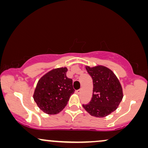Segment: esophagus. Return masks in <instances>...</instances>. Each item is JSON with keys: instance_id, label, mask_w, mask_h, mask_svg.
<instances>
[{"instance_id": "esophagus-1", "label": "esophagus", "mask_w": 148, "mask_h": 148, "mask_svg": "<svg viewBox=\"0 0 148 148\" xmlns=\"http://www.w3.org/2000/svg\"><path fill=\"white\" fill-rule=\"evenodd\" d=\"M80 92H81V90H77L76 91V93H77V94H80Z\"/></svg>"}]
</instances>
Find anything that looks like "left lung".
<instances>
[{"mask_svg":"<svg viewBox=\"0 0 148 148\" xmlns=\"http://www.w3.org/2000/svg\"><path fill=\"white\" fill-rule=\"evenodd\" d=\"M86 69L93 79V94L88 104H83L85 110L95 117H105L116 110L123 94L118 78L110 69L98 65Z\"/></svg>","mask_w":148,"mask_h":148,"instance_id":"8db88e82","label":"left lung"}]
</instances>
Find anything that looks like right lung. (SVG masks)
Here are the masks:
<instances>
[{
  "mask_svg": "<svg viewBox=\"0 0 148 148\" xmlns=\"http://www.w3.org/2000/svg\"><path fill=\"white\" fill-rule=\"evenodd\" d=\"M67 69L50 71L38 81L34 100L44 112L56 114L63 110L75 92L73 80L66 75Z\"/></svg>",
  "mask_w": 148,
  "mask_h": 148,
  "instance_id": "add662e5",
  "label": "right lung"
}]
</instances>
